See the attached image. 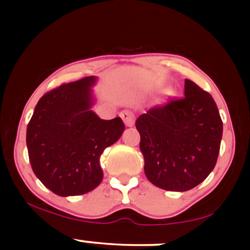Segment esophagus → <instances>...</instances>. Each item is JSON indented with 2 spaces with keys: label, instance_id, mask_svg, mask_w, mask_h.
I'll list each match as a JSON object with an SVG mask.
<instances>
[{
  "label": "esophagus",
  "instance_id": "obj_1",
  "mask_svg": "<svg viewBox=\"0 0 250 250\" xmlns=\"http://www.w3.org/2000/svg\"><path fill=\"white\" fill-rule=\"evenodd\" d=\"M120 116L122 117L123 122H125V125H127V127H133L135 123V116L130 110H123L122 113L120 114Z\"/></svg>",
  "mask_w": 250,
  "mask_h": 250
}]
</instances>
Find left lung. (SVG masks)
Listing matches in <instances>:
<instances>
[{"label": "left lung", "mask_w": 250, "mask_h": 250, "mask_svg": "<svg viewBox=\"0 0 250 250\" xmlns=\"http://www.w3.org/2000/svg\"><path fill=\"white\" fill-rule=\"evenodd\" d=\"M145 174L156 187L187 191L216 165L223 125L216 103L190 80L185 97L149 109L136 120Z\"/></svg>", "instance_id": "1"}]
</instances>
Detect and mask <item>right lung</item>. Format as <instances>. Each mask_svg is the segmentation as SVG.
Masks as SVG:
<instances>
[{"label":"right lung","mask_w":250,"mask_h":250,"mask_svg":"<svg viewBox=\"0 0 250 250\" xmlns=\"http://www.w3.org/2000/svg\"><path fill=\"white\" fill-rule=\"evenodd\" d=\"M96 81V76H88L43 95L27 127L31 168L59 196L95 189L103 179L101 154L125 130L121 117L102 120L91 110Z\"/></svg>","instance_id":"right-lung-1"}]
</instances>
